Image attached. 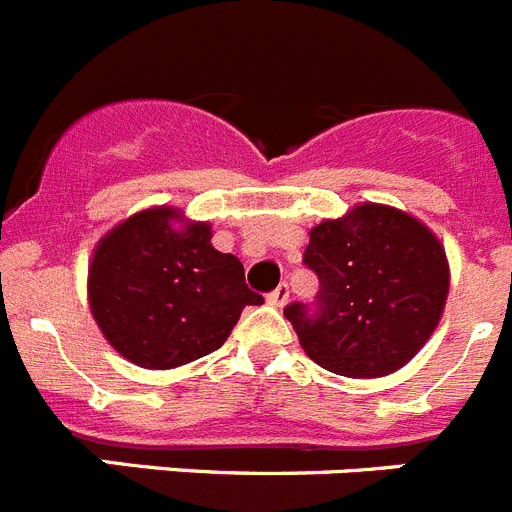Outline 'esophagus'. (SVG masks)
I'll return each instance as SVG.
<instances>
[{
  "label": "esophagus",
  "mask_w": 512,
  "mask_h": 512,
  "mask_svg": "<svg viewBox=\"0 0 512 512\" xmlns=\"http://www.w3.org/2000/svg\"><path fill=\"white\" fill-rule=\"evenodd\" d=\"M266 300H269L271 305H277V307L287 305V300H289V284L282 282L277 289H271L269 297H266Z\"/></svg>",
  "instance_id": "esophagus-1"
}]
</instances>
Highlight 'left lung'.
<instances>
[{
  "label": "left lung",
  "instance_id": "1",
  "mask_svg": "<svg viewBox=\"0 0 512 512\" xmlns=\"http://www.w3.org/2000/svg\"><path fill=\"white\" fill-rule=\"evenodd\" d=\"M302 261L320 289L310 305L289 302L284 315L305 354L341 377H384L408 364L449 295L443 246L395 207L359 205L315 225Z\"/></svg>",
  "mask_w": 512,
  "mask_h": 512
}]
</instances>
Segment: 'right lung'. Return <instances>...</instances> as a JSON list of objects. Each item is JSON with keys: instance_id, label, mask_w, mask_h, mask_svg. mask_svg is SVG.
Instances as JSON below:
<instances>
[{"instance_id": "right-lung-1", "label": "right lung", "mask_w": 512, "mask_h": 512, "mask_svg": "<svg viewBox=\"0 0 512 512\" xmlns=\"http://www.w3.org/2000/svg\"><path fill=\"white\" fill-rule=\"evenodd\" d=\"M179 212L146 210L102 238L89 266V302L104 338L133 364L174 369L223 346L246 305L233 253L212 248L210 225L174 228Z\"/></svg>"}]
</instances>
